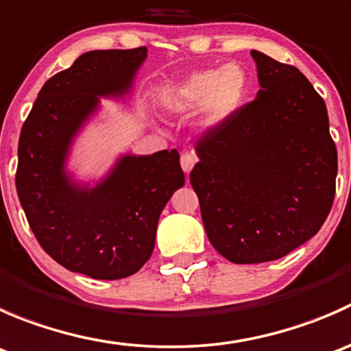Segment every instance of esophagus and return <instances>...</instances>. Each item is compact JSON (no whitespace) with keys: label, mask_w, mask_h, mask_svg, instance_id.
<instances>
[{"label":"esophagus","mask_w":351,"mask_h":351,"mask_svg":"<svg viewBox=\"0 0 351 351\" xmlns=\"http://www.w3.org/2000/svg\"><path fill=\"white\" fill-rule=\"evenodd\" d=\"M180 161H182L183 171L190 173V171H192L193 165H195V162H197V156L193 154V153H183L182 154V159H180Z\"/></svg>","instance_id":"esophagus-1"}]
</instances>
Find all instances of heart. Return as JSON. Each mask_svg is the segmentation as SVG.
Masks as SVG:
<instances>
[{
  "instance_id": "heart-1",
  "label": "heart",
  "mask_w": 351,
  "mask_h": 351,
  "mask_svg": "<svg viewBox=\"0 0 351 351\" xmlns=\"http://www.w3.org/2000/svg\"><path fill=\"white\" fill-rule=\"evenodd\" d=\"M246 93L244 69L238 64H228L193 73L180 84L173 105L178 110H197L205 105L207 120L217 123L241 107Z\"/></svg>"
}]
</instances>
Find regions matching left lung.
<instances>
[{"instance_id": "1", "label": "left lung", "mask_w": 351, "mask_h": 351, "mask_svg": "<svg viewBox=\"0 0 351 351\" xmlns=\"http://www.w3.org/2000/svg\"><path fill=\"white\" fill-rule=\"evenodd\" d=\"M251 56L261 90L204 130L190 173L208 241L243 265L278 260L313 238L338 173L319 93L295 66Z\"/></svg>"}]
</instances>
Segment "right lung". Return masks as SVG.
<instances>
[{"mask_svg": "<svg viewBox=\"0 0 351 351\" xmlns=\"http://www.w3.org/2000/svg\"><path fill=\"white\" fill-rule=\"evenodd\" d=\"M147 49L91 51L45 81L19 141L16 193L45 253L71 271L117 280L139 271L154 250L159 214L185 175L176 149L125 156L93 190L62 171L71 137L98 105L97 95L130 86Z\"/></svg>", "mask_w": 351, "mask_h": 351, "instance_id": "add662e5", "label": "right lung"}]
</instances>
